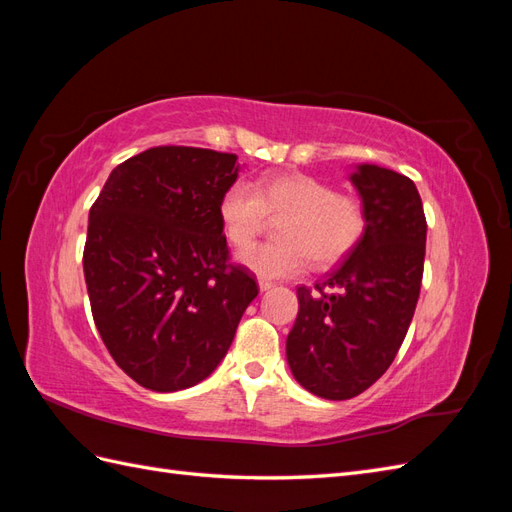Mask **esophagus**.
<instances>
[{"label":"esophagus","mask_w":512,"mask_h":512,"mask_svg":"<svg viewBox=\"0 0 512 512\" xmlns=\"http://www.w3.org/2000/svg\"><path fill=\"white\" fill-rule=\"evenodd\" d=\"M275 284L273 282H269V280H258V288H260V292H267V290H271Z\"/></svg>","instance_id":"obj_1"}]
</instances>
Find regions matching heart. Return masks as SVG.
<instances>
[{"label": "heart", "mask_w": 512, "mask_h": 512, "mask_svg": "<svg viewBox=\"0 0 512 512\" xmlns=\"http://www.w3.org/2000/svg\"><path fill=\"white\" fill-rule=\"evenodd\" d=\"M269 217L285 218L282 244L247 248L237 262L260 280H286L316 267L344 260L365 235L367 213L356 196L335 192L307 175H275L254 185L237 181L222 194L218 218L230 245L246 247Z\"/></svg>", "instance_id": "obj_1"}]
</instances>
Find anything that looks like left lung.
Masks as SVG:
<instances>
[{"label":"left lung","instance_id":"1","mask_svg":"<svg viewBox=\"0 0 512 512\" xmlns=\"http://www.w3.org/2000/svg\"><path fill=\"white\" fill-rule=\"evenodd\" d=\"M348 179L367 213L365 235L316 292L297 290L286 339L294 380L333 401L363 393L393 363L421 292L427 241L412 179L376 164L354 166Z\"/></svg>","mask_w":512,"mask_h":512}]
</instances>
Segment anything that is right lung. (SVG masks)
Masks as SVG:
<instances>
[{
  "instance_id": "obj_1",
  "label": "right lung",
  "mask_w": 512,
  "mask_h": 512,
  "mask_svg": "<svg viewBox=\"0 0 512 512\" xmlns=\"http://www.w3.org/2000/svg\"><path fill=\"white\" fill-rule=\"evenodd\" d=\"M235 153L156 147L119 164L89 209L83 271L104 346L149 391L175 393L222 363L258 286L228 265L218 218Z\"/></svg>"
}]
</instances>
